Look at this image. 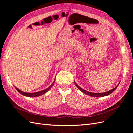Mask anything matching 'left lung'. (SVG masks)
<instances>
[{
    "instance_id": "1",
    "label": "left lung",
    "mask_w": 133,
    "mask_h": 133,
    "mask_svg": "<svg viewBox=\"0 0 133 133\" xmlns=\"http://www.w3.org/2000/svg\"><path fill=\"white\" fill-rule=\"evenodd\" d=\"M74 83L75 84V85L76 86V87H77L78 89L81 91L82 92H83V93H84L85 94L87 95H89V96H92V97H103V96H108L109 95H110L111 93H112V92H113L116 89V88L118 87V86L119 85V84L120 83V82L118 83V84L117 85H116V87H115L114 88H113V89H112L111 90H109L108 91H106V92H90V91H87L83 89V88H80L77 84H76L75 83V82L74 81Z\"/></svg>"
}]
</instances>
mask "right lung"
<instances>
[{
	"label": "right lung",
	"mask_w": 133,
	"mask_h": 133,
	"mask_svg": "<svg viewBox=\"0 0 133 133\" xmlns=\"http://www.w3.org/2000/svg\"><path fill=\"white\" fill-rule=\"evenodd\" d=\"M55 80V79H54L53 83L51 84V85L50 86H49L48 88H47L46 89H44V90H41V91L35 92H24V91H22L21 90H19L18 88H17V87H15V89L17 90V91L19 92L20 94H21L22 95H23L24 96H28V97H38V96H41V95H43L44 94H45L46 92H48V91H49L50 88L52 87H53V85L54 84Z\"/></svg>",
	"instance_id": "right-lung-1"
}]
</instances>
